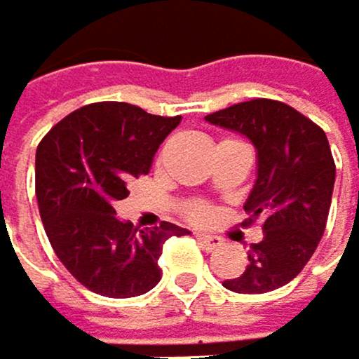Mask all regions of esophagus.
I'll return each mask as SVG.
<instances>
[{
  "label": "esophagus",
  "mask_w": 359,
  "mask_h": 359,
  "mask_svg": "<svg viewBox=\"0 0 359 359\" xmlns=\"http://www.w3.org/2000/svg\"><path fill=\"white\" fill-rule=\"evenodd\" d=\"M196 240L203 244V248L207 250H213L222 246V238H218V235H209V233H196Z\"/></svg>",
  "instance_id": "esophagus-1"
}]
</instances>
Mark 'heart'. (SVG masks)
<instances>
[{
	"label": "heart",
	"instance_id": "obj_1",
	"mask_svg": "<svg viewBox=\"0 0 359 359\" xmlns=\"http://www.w3.org/2000/svg\"><path fill=\"white\" fill-rule=\"evenodd\" d=\"M187 215H189L191 220H196V222L207 220V218H209V207H207V205H191V207L187 209Z\"/></svg>",
	"mask_w": 359,
	"mask_h": 359
}]
</instances>
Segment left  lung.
Instances as JSON below:
<instances>
[{"instance_id": "8db88e82", "label": "left lung", "mask_w": 359, "mask_h": 359, "mask_svg": "<svg viewBox=\"0 0 359 359\" xmlns=\"http://www.w3.org/2000/svg\"><path fill=\"white\" fill-rule=\"evenodd\" d=\"M205 119L244 135L257 150V178L244 211L248 222L264 218V240L250 244L242 275L222 285L240 294L277 290L305 268L325 233L336 183L327 135L292 107L264 97Z\"/></svg>"}]
</instances>
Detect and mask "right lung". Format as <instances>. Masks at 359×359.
<instances>
[{"instance_id":"add662e5","label":"right lung","mask_w":359,"mask_h":359,"mask_svg":"<svg viewBox=\"0 0 359 359\" xmlns=\"http://www.w3.org/2000/svg\"><path fill=\"white\" fill-rule=\"evenodd\" d=\"M181 124L126 102L87 104L43 137L36 148V203L47 238L72 275L95 294L130 299L161 281L158 257L172 222L139 231L113 205L148 174L158 146Z\"/></svg>"}]
</instances>
